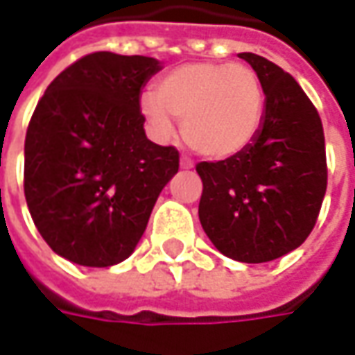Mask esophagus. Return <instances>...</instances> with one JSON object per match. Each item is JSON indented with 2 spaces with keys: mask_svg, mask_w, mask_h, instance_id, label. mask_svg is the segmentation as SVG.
Returning a JSON list of instances; mask_svg holds the SVG:
<instances>
[{
  "mask_svg": "<svg viewBox=\"0 0 355 355\" xmlns=\"http://www.w3.org/2000/svg\"><path fill=\"white\" fill-rule=\"evenodd\" d=\"M194 167V165H192V161H190V159L188 157H180V168H192Z\"/></svg>",
  "mask_w": 355,
  "mask_h": 355,
  "instance_id": "34e87169",
  "label": "esophagus"
}]
</instances>
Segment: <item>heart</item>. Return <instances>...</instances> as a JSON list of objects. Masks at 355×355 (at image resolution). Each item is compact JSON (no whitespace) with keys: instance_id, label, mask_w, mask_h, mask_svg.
<instances>
[{"instance_id":"obj_1","label":"heart","mask_w":355,"mask_h":355,"mask_svg":"<svg viewBox=\"0 0 355 355\" xmlns=\"http://www.w3.org/2000/svg\"><path fill=\"white\" fill-rule=\"evenodd\" d=\"M141 114L157 137L175 132L190 149L208 159L243 153L259 136L264 116V87L245 64L196 62L180 66L159 81L157 93L141 96Z\"/></svg>"}]
</instances>
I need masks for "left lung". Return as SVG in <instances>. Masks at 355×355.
Instances as JSON below:
<instances>
[{
	"label": "left lung",
	"mask_w": 355,
	"mask_h": 355,
	"mask_svg": "<svg viewBox=\"0 0 355 355\" xmlns=\"http://www.w3.org/2000/svg\"><path fill=\"white\" fill-rule=\"evenodd\" d=\"M239 58L264 87L262 126L243 153L198 163V216L221 254L259 264L309 237L327 192V153L319 112L297 81L259 54Z\"/></svg>",
	"instance_id": "obj_1"
}]
</instances>
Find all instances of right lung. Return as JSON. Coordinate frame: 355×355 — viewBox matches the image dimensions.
Returning a JSON list of instances; mask_svg holds the SVG:
<instances>
[{
  "label": "right lung",
  "mask_w": 355,
  "mask_h": 355,
  "mask_svg": "<svg viewBox=\"0 0 355 355\" xmlns=\"http://www.w3.org/2000/svg\"><path fill=\"white\" fill-rule=\"evenodd\" d=\"M161 67L155 58L95 52L38 101L25 139V198L62 259L91 268L126 260L178 173V151L147 139L139 110Z\"/></svg>",
  "instance_id": "add662e5"
}]
</instances>
